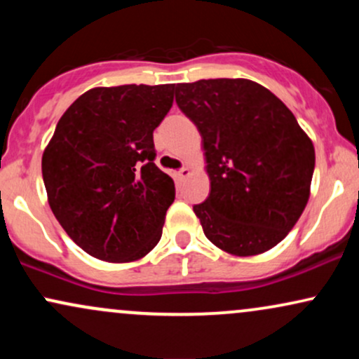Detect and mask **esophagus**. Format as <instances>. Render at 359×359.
<instances>
[{"label": "esophagus", "instance_id": "esophagus-1", "mask_svg": "<svg viewBox=\"0 0 359 359\" xmlns=\"http://www.w3.org/2000/svg\"><path fill=\"white\" fill-rule=\"evenodd\" d=\"M191 174H192L191 167L184 165L182 168H179V172H177V177H179V179H185V177H189Z\"/></svg>", "mask_w": 359, "mask_h": 359}]
</instances>
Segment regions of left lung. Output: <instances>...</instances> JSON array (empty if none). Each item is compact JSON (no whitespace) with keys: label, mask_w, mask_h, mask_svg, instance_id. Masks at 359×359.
<instances>
[{"label":"left lung","mask_w":359,"mask_h":359,"mask_svg":"<svg viewBox=\"0 0 359 359\" xmlns=\"http://www.w3.org/2000/svg\"><path fill=\"white\" fill-rule=\"evenodd\" d=\"M175 101L203 137L211 192L194 212L205 238L236 257L277 246L306 209L316 165L292 111L248 79L177 84Z\"/></svg>","instance_id":"8db88e82"}]
</instances>
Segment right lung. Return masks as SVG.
I'll use <instances>...</instances> for the list:
<instances>
[{
  "instance_id": "add662e5",
  "label": "right lung",
  "mask_w": 359,
  "mask_h": 359,
  "mask_svg": "<svg viewBox=\"0 0 359 359\" xmlns=\"http://www.w3.org/2000/svg\"><path fill=\"white\" fill-rule=\"evenodd\" d=\"M172 102L174 84L94 88L57 123L42 156L48 204L90 257L135 262L162 238L175 185L154 162V130Z\"/></svg>"
}]
</instances>
